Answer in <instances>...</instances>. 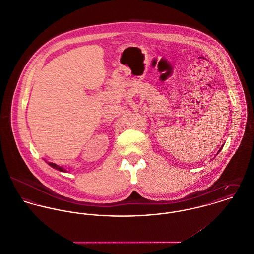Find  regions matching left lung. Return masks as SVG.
Instances as JSON below:
<instances>
[{
	"label": "left lung",
	"instance_id": "obj_1",
	"mask_svg": "<svg viewBox=\"0 0 254 254\" xmlns=\"http://www.w3.org/2000/svg\"><path fill=\"white\" fill-rule=\"evenodd\" d=\"M222 147H223V146H222ZM222 147H221V148H220V149H219V151H218V153H219V152H220V151H221V149H222ZM218 153H217V154H218Z\"/></svg>",
	"mask_w": 254,
	"mask_h": 254
}]
</instances>
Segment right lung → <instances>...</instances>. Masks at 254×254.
Segmentation results:
<instances>
[{"instance_id": "right-lung-1", "label": "right lung", "mask_w": 254, "mask_h": 254, "mask_svg": "<svg viewBox=\"0 0 254 254\" xmlns=\"http://www.w3.org/2000/svg\"><path fill=\"white\" fill-rule=\"evenodd\" d=\"M51 167H53L54 169H57V170H59V171H63V172H66V169H63V168H61V167H59V166H57V164H54V163H48Z\"/></svg>"}]
</instances>
